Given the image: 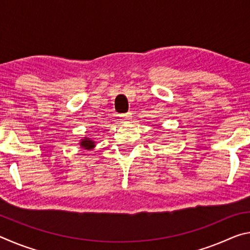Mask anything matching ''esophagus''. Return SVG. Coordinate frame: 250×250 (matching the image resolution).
<instances>
[{
    "label": "esophagus",
    "mask_w": 250,
    "mask_h": 250,
    "mask_svg": "<svg viewBox=\"0 0 250 250\" xmlns=\"http://www.w3.org/2000/svg\"><path fill=\"white\" fill-rule=\"evenodd\" d=\"M132 119V115H131L130 112H128V113H125V115H122L121 116V121L122 122H128L129 120H131Z\"/></svg>",
    "instance_id": "obj_1"
}]
</instances>
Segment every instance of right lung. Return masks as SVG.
Instances as JSON below:
<instances>
[{
	"label": "right lung",
	"instance_id": "obj_1",
	"mask_svg": "<svg viewBox=\"0 0 250 250\" xmlns=\"http://www.w3.org/2000/svg\"><path fill=\"white\" fill-rule=\"evenodd\" d=\"M79 146L80 147H83V150H92L94 147L96 146V143L95 141H92L90 138H87V137H83V139H82V140L79 141Z\"/></svg>",
	"mask_w": 250,
	"mask_h": 250
}]
</instances>
